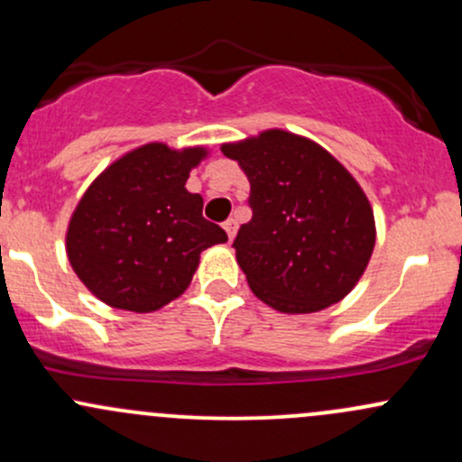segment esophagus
<instances>
[{"label": "esophagus", "mask_w": 462, "mask_h": 462, "mask_svg": "<svg viewBox=\"0 0 462 462\" xmlns=\"http://www.w3.org/2000/svg\"><path fill=\"white\" fill-rule=\"evenodd\" d=\"M236 227H239V226H236V221L235 219H227L226 223H223V230H226L227 232V239H235V235H236Z\"/></svg>", "instance_id": "1"}]
</instances>
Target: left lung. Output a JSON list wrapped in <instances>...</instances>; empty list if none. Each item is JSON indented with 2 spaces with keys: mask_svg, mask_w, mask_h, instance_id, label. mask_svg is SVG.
I'll list each match as a JSON object with an SVG mask.
<instances>
[{
  "mask_svg": "<svg viewBox=\"0 0 462 462\" xmlns=\"http://www.w3.org/2000/svg\"><path fill=\"white\" fill-rule=\"evenodd\" d=\"M221 151L250 181L252 219L232 247L256 298L282 313L342 300L366 270L377 235L357 180L320 144L282 129Z\"/></svg>",
  "mask_w": 462,
  "mask_h": 462,
  "instance_id": "left-lung-1",
  "label": "left lung"
}]
</instances>
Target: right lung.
<instances>
[{
	"instance_id": "obj_1",
	"label": "right lung",
	"mask_w": 462,
	"mask_h": 462,
	"mask_svg": "<svg viewBox=\"0 0 462 462\" xmlns=\"http://www.w3.org/2000/svg\"><path fill=\"white\" fill-rule=\"evenodd\" d=\"M204 146H138L107 166L80 197L68 235L69 265L98 300L151 313L186 291L199 254L227 235L186 190Z\"/></svg>"
}]
</instances>
